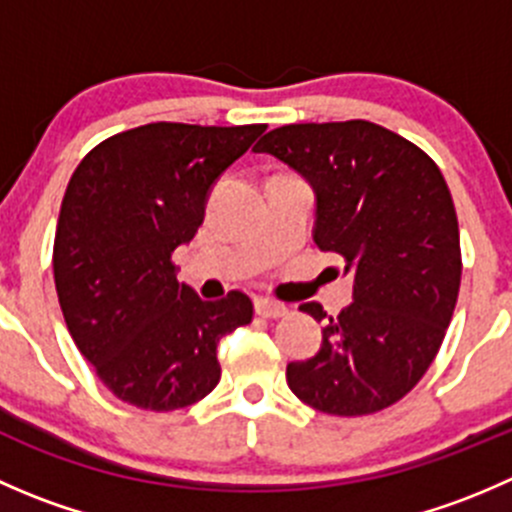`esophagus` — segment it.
<instances>
[{
	"instance_id": "34e87169",
	"label": "esophagus",
	"mask_w": 512,
	"mask_h": 512,
	"mask_svg": "<svg viewBox=\"0 0 512 512\" xmlns=\"http://www.w3.org/2000/svg\"><path fill=\"white\" fill-rule=\"evenodd\" d=\"M255 312L265 319H277V317H285L287 307L282 302H275V299H267V297H257L255 299Z\"/></svg>"
}]
</instances>
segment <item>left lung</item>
<instances>
[{
	"label": "left lung",
	"instance_id": "obj_1",
	"mask_svg": "<svg viewBox=\"0 0 512 512\" xmlns=\"http://www.w3.org/2000/svg\"><path fill=\"white\" fill-rule=\"evenodd\" d=\"M270 153L314 190L319 250L344 257L354 302L322 304V347L287 364L299 401L332 416H366L404 399L441 349L461 287V237L451 190L421 148L369 121L289 123L267 133Z\"/></svg>",
	"mask_w": 512,
	"mask_h": 512
}]
</instances>
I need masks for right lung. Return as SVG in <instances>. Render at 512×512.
<instances>
[{"label":"right lung","mask_w":512,"mask_h":512,"mask_svg":"<svg viewBox=\"0 0 512 512\" xmlns=\"http://www.w3.org/2000/svg\"><path fill=\"white\" fill-rule=\"evenodd\" d=\"M146 123L98 143L66 185L54 282L66 327L113 396L146 411L205 399L218 342L252 322V299L205 302L178 282L173 252L203 225L215 180L265 133Z\"/></svg>","instance_id":"add662e5"}]
</instances>
